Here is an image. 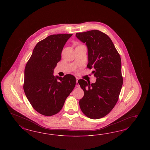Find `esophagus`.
Wrapping results in <instances>:
<instances>
[{
  "label": "esophagus",
  "mask_w": 150,
  "mask_h": 150,
  "mask_svg": "<svg viewBox=\"0 0 150 150\" xmlns=\"http://www.w3.org/2000/svg\"><path fill=\"white\" fill-rule=\"evenodd\" d=\"M76 86L77 87H80V85H79V83H78V78L77 77H76Z\"/></svg>",
  "instance_id": "obj_1"
}]
</instances>
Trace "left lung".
Listing matches in <instances>:
<instances>
[{
  "label": "left lung",
  "instance_id": "left-lung-1",
  "mask_svg": "<svg viewBox=\"0 0 150 150\" xmlns=\"http://www.w3.org/2000/svg\"><path fill=\"white\" fill-rule=\"evenodd\" d=\"M77 38L85 43L88 49V68L97 79L95 83L83 79L78 83L84 91L79 101L80 108L86 116L96 119L103 118L116 105L123 85L120 55L111 39L98 30L76 33Z\"/></svg>",
  "mask_w": 150,
  "mask_h": 150
}]
</instances>
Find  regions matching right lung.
<instances>
[{
	"mask_svg": "<svg viewBox=\"0 0 150 150\" xmlns=\"http://www.w3.org/2000/svg\"><path fill=\"white\" fill-rule=\"evenodd\" d=\"M73 34L52 35L37 43L25 68L23 90L30 104L45 116L55 115L76 85L70 74L53 75L64 46Z\"/></svg>",
	"mask_w": 150,
	"mask_h": 150,
	"instance_id": "1",
	"label": "right lung"
}]
</instances>
